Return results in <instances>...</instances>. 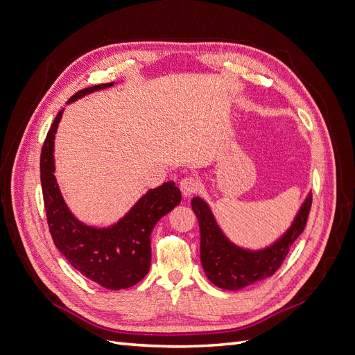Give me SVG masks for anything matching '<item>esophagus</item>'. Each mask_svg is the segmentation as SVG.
Here are the masks:
<instances>
[{
    "instance_id": "esophagus-1",
    "label": "esophagus",
    "mask_w": 355,
    "mask_h": 355,
    "mask_svg": "<svg viewBox=\"0 0 355 355\" xmlns=\"http://www.w3.org/2000/svg\"><path fill=\"white\" fill-rule=\"evenodd\" d=\"M179 187H180L182 194H184L185 197H189V196H192V194H194V192H197L200 189V182L196 178L187 176V178H184V179L180 180Z\"/></svg>"
}]
</instances>
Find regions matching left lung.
Returning a JSON list of instances; mask_svg holds the SVG:
<instances>
[{
  "label": "left lung",
  "mask_w": 355,
  "mask_h": 355,
  "mask_svg": "<svg viewBox=\"0 0 355 355\" xmlns=\"http://www.w3.org/2000/svg\"><path fill=\"white\" fill-rule=\"evenodd\" d=\"M313 196L308 194L290 228L271 245L261 250L239 247L227 239L218 225L209 204L200 197L191 200L200 225V259L209 280L225 290H240L271 277L300 234L304 232Z\"/></svg>",
  "instance_id": "left-lung-1"
}]
</instances>
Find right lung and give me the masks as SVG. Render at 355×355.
Instances as JSON below:
<instances>
[{
	"label": "right lung",
	"instance_id": "obj_1",
	"mask_svg": "<svg viewBox=\"0 0 355 355\" xmlns=\"http://www.w3.org/2000/svg\"><path fill=\"white\" fill-rule=\"evenodd\" d=\"M114 83L98 84L75 93L68 103L83 96L108 89ZM63 110L53 121L41 149L40 171L51 239L67 261L89 280L110 290L139 283L151 266V232L155 223L175 209L182 194L175 182L149 189L111 227L98 228L78 220L68 209L55 176V135Z\"/></svg>",
	"mask_w": 355,
	"mask_h": 355
}]
</instances>
